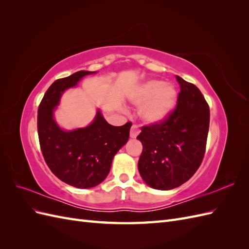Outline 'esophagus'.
<instances>
[{
	"label": "esophagus",
	"mask_w": 249,
	"mask_h": 249,
	"mask_svg": "<svg viewBox=\"0 0 249 249\" xmlns=\"http://www.w3.org/2000/svg\"><path fill=\"white\" fill-rule=\"evenodd\" d=\"M139 129L138 127L136 126V125H133L132 127H131V133H130V136L132 137V138H136L137 136H138V134H139Z\"/></svg>",
	"instance_id": "34e87169"
}]
</instances>
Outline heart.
I'll return each instance as SVG.
<instances>
[{
    "label": "heart",
    "mask_w": 249,
    "mask_h": 249,
    "mask_svg": "<svg viewBox=\"0 0 249 249\" xmlns=\"http://www.w3.org/2000/svg\"><path fill=\"white\" fill-rule=\"evenodd\" d=\"M133 103L140 109V116L147 124H158L166 118L177 102V91L172 85L160 80H150L133 95Z\"/></svg>",
    "instance_id": "1"
}]
</instances>
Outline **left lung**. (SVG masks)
<instances>
[{"mask_svg": "<svg viewBox=\"0 0 249 249\" xmlns=\"http://www.w3.org/2000/svg\"><path fill=\"white\" fill-rule=\"evenodd\" d=\"M180 91L177 106L158 124L141 127L138 170L154 189L170 190L186 183L202 162L210 124V109L200 90L176 76Z\"/></svg>", "mask_w": 249, "mask_h": 249, "instance_id": "obj_1", "label": "left lung"}]
</instances>
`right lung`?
<instances>
[{"instance_id":"right-lung-1","label":"right lung","mask_w":249,"mask_h":249,"mask_svg":"<svg viewBox=\"0 0 249 249\" xmlns=\"http://www.w3.org/2000/svg\"><path fill=\"white\" fill-rule=\"evenodd\" d=\"M80 71L58 79L49 87L38 107L37 131L44 161L54 175L71 186L87 189L101 184L111 169L112 160L129 140L132 123L109 124L100 110L92 124L63 131L54 120V110L64 90L74 87L87 74Z\"/></svg>"}]
</instances>
